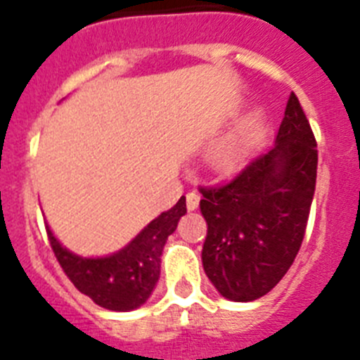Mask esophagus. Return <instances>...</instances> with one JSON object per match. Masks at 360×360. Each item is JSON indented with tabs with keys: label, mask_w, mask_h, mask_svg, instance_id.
<instances>
[{
	"label": "esophagus",
	"mask_w": 360,
	"mask_h": 360,
	"mask_svg": "<svg viewBox=\"0 0 360 360\" xmlns=\"http://www.w3.org/2000/svg\"><path fill=\"white\" fill-rule=\"evenodd\" d=\"M186 200H187V209H189V211H195L200 203V195L196 193V191H191V193H187L186 195Z\"/></svg>",
	"instance_id": "esophagus-1"
}]
</instances>
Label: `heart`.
Masks as SVG:
<instances>
[{
    "label": "heart",
    "instance_id": "obj_1",
    "mask_svg": "<svg viewBox=\"0 0 360 360\" xmlns=\"http://www.w3.org/2000/svg\"><path fill=\"white\" fill-rule=\"evenodd\" d=\"M219 162H221V164H231L232 160H234V158H236V149L232 148H225V149H221V151H219Z\"/></svg>",
    "mask_w": 360,
    "mask_h": 360
}]
</instances>
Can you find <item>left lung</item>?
<instances>
[{"label":"left lung","instance_id":"obj_1","mask_svg":"<svg viewBox=\"0 0 360 360\" xmlns=\"http://www.w3.org/2000/svg\"><path fill=\"white\" fill-rule=\"evenodd\" d=\"M317 178V142L290 94L276 146L234 176L200 186L207 221L203 270L231 301H254L287 274L303 243Z\"/></svg>","mask_w":360,"mask_h":360}]
</instances>
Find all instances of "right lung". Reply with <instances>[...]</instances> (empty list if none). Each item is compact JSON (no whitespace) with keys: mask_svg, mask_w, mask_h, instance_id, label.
<instances>
[{"mask_svg":"<svg viewBox=\"0 0 360 360\" xmlns=\"http://www.w3.org/2000/svg\"><path fill=\"white\" fill-rule=\"evenodd\" d=\"M187 212L186 198L162 212L122 250L108 257H79L68 252L46 227L50 247L66 278L98 307L128 311L148 301L160 276V256L167 236Z\"/></svg>","mask_w":360,"mask_h":360,"instance_id":"obj_1","label":"right lung"}]
</instances>
